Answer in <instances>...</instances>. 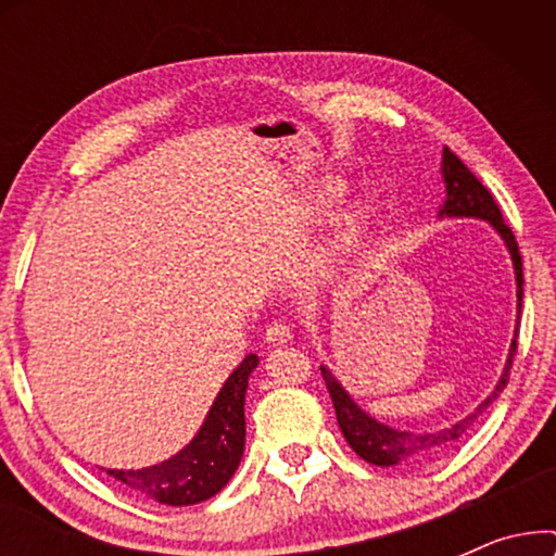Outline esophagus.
<instances>
[{
  "label": "esophagus",
  "instance_id": "34e87169",
  "mask_svg": "<svg viewBox=\"0 0 556 556\" xmlns=\"http://www.w3.org/2000/svg\"><path fill=\"white\" fill-rule=\"evenodd\" d=\"M265 341H268L270 346H283L291 341V329L283 321H273L268 329H265Z\"/></svg>",
  "mask_w": 556,
  "mask_h": 556
}]
</instances>
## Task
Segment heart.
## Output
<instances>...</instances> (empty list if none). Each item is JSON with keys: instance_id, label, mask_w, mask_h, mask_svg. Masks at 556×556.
Segmentation results:
<instances>
[{"instance_id": "1", "label": "heart", "mask_w": 556, "mask_h": 556, "mask_svg": "<svg viewBox=\"0 0 556 556\" xmlns=\"http://www.w3.org/2000/svg\"><path fill=\"white\" fill-rule=\"evenodd\" d=\"M367 223V210L364 207H356L349 212V215L341 219V227H339V238H337V248L339 250H346L354 245V240L359 238L362 227Z\"/></svg>"}]
</instances>
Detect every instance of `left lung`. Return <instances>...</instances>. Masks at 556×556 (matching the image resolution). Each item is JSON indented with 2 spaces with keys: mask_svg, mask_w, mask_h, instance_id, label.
<instances>
[{
  "mask_svg": "<svg viewBox=\"0 0 556 556\" xmlns=\"http://www.w3.org/2000/svg\"><path fill=\"white\" fill-rule=\"evenodd\" d=\"M443 181H445V202L440 207L438 217H476L485 219L493 230L501 235L504 245L508 248L514 261V276H516V314H521V301H523V270H521V255L519 245H516V238L511 227L504 223V215H501L496 200L485 189L481 181L476 179V174L468 169L466 164L460 162L458 156L453 154L451 149H443ZM516 339H519V316H516V331L511 349H508V359L504 367V375H501L496 390H493L489 397H485L481 405L476 407V413L463 417L455 425H447L443 430H422V432H409V430H394L390 425L375 420V417L364 413V409L356 405V402L349 397V392L337 382V377L331 375L329 369L321 367L324 382L329 387L333 409H337L339 428L344 432L346 443L352 445V451L364 458L371 466H425V463L440 458L451 447L458 443V440L466 435V430L476 422V417L483 413L485 407L491 405L493 400L504 392L508 382V369L514 364L516 354Z\"/></svg>",
  "mask_w": 556,
  "mask_h": 556,
  "instance_id": "left-lung-1",
  "label": "left lung"
}]
</instances>
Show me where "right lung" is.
<instances>
[{
	"label": "right lung",
	"mask_w": 556,
	"mask_h": 556,
	"mask_svg": "<svg viewBox=\"0 0 556 556\" xmlns=\"http://www.w3.org/2000/svg\"><path fill=\"white\" fill-rule=\"evenodd\" d=\"M257 362L255 354L240 362L212 402L202 428L177 455L149 468H109L105 473L166 506H192L223 491L245 451V392Z\"/></svg>",
	"instance_id": "right-lung-1"
}]
</instances>
